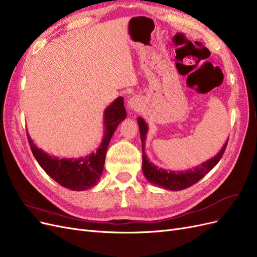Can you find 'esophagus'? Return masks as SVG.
<instances>
[{
    "instance_id": "obj_1",
    "label": "esophagus",
    "mask_w": 257,
    "mask_h": 257,
    "mask_svg": "<svg viewBox=\"0 0 257 257\" xmlns=\"http://www.w3.org/2000/svg\"><path fill=\"white\" fill-rule=\"evenodd\" d=\"M127 104H128V107L132 108V109H137L138 106H139V105H138V99L135 98V97L130 98Z\"/></svg>"
}]
</instances>
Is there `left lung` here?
Segmentation results:
<instances>
[{
  "label": "left lung",
  "instance_id": "8db88e82",
  "mask_svg": "<svg viewBox=\"0 0 257 257\" xmlns=\"http://www.w3.org/2000/svg\"><path fill=\"white\" fill-rule=\"evenodd\" d=\"M138 125H139V133H141V139H142V146H143V172L146 177V179L150 183L161 186L169 191H180L188 189L193 184L198 182L201 178L205 177L210 170H211L221 158L223 157L224 151L226 149L227 142L224 144L221 151L217 153L215 157L210 159L204 163H201L200 165L194 167L193 169L182 170V172H175V170H166L155 166L150 160L147 158V154L145 152V145H146V137L148 133V125L144 121L143 118L137 119Z\"/></svg>",
  "mask_w": 257,
  "mask_h": 257
}]
</instances>
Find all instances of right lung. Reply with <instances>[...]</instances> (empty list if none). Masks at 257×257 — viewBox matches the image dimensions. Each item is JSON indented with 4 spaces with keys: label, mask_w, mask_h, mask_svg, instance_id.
Returning a JSON list of instances; mask_svg holds the SVG:
<instances>
[{
    "label": "right lung",
    "mask_w": 257,
    "mask_h": 257,
    "mask_svg": "<svg viewBox=\"0 0 257 257\" xmlns=\"http://www.w3.org/2000/svg\"><path fill=\"white\" fill-rule=\"evenodd\" d=\"M126 118L123 97L115 98L104 112L105 133L96 152L83 158L59 159L43 151L27 134L31 150L38 164L54 181L72 191H84L96 185L103 174L106 151L119 123Z\"/></svg>",
    "instance_id": "add662e5"
}]
</instances>
